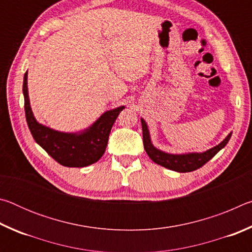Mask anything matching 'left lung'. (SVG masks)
Instances as JSON below:
<instances>
[{
    "instance_id": "1",
    "label": "left lung",
    "mask_w": 252,
    "mask_h": 252,
    "mask_svg": "<svg viewBox=\"0 0 252 252\" xmlns=\"http://www.w3.org/2000/svg\"><path fill=\"white\" fill-rule=\"evenodd\" d=\"M142 125V133H143V146L146 149V152L150 159L156 162L157 164H160L162 167L172 170L176 172H191L199 168H201L203 164H206L209 160H211L221 149L227 146L228 141L231 138L232 132L225 136L218 146L209 149L203 152H186V153H169L162 151L160 149L153 146L151 141L150 131L147 122L141 118Z\"/></svg>"
}]
</instances>
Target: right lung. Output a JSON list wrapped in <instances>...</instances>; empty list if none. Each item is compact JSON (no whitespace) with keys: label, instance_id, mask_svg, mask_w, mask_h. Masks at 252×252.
Instances as JSON below:
<instances>
[{"label":"right lung","instance_id":"1","mask_svg":"<svg viewBox=\"0 0 252 252\" xmlns=\"http://www.w3.org/2000/svg\"><path fill=\"white\" fill-rule=\"evenodd\" d=\"M25 118L35 142L60 164L70 168L91 165L104 155L109 134L125 105L105 111L90 126L76 132H63L42 125L32 112L28 90V71L23 79Z\"/></svg>","mask_w":252,"mask_h":252}]
</instances>
